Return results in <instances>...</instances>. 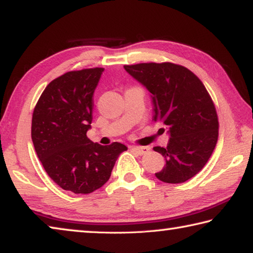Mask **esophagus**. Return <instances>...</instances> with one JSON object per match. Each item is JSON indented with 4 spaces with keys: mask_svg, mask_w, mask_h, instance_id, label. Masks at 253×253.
<instances>
[{
    "mask_svg": "<svg viewBox=\"0 0 253 253\" xmlns=\"http://www.w3.org/2000/svg\"><path fill=\"white\" fill-rule=\"evenodd\" d=\"M131 149L138 153L139 155H144V154H146L149 151V148L146 146H131Z\"/></svg>",
    "mask_w": 253,
    "mask_h": 253,
    "instance_id": "obj_1",
    "label": "esophagus"
}]
</instances>
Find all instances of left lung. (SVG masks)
Here are the masks:
<instances>
[{
  "mask_svg": "<svg viewBox=\"0 0 253 253\" xmlns=\"http://www.w3.org/2000/svg\"><path fill=\"white\" fill-rule=\"evenodd\" d=\"M124 68L151 92L153 121L168 128V146L154 147L166 161L155 176L165 183L186 182L207 164L219 136L216 110L208 90L193 72L175 63Z\"/></svg>",
  "mask_w": 253,
  "mask_h": 253,
  "instance_id": "1",
  "label": "left lung"
}]
</instances>
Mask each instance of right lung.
<instances>
[{
  "label": "right lung",
  "instance_id": "1",
  "mask_svg": "<svg viewBox=\"0 0 253 253\" xmlns=\"http://www.w3.org/2000/svg\"><path fill=\"white\" fill-rule=\"evenodd\" d=\"M102 72L104 68H92L58 77L33 110L31 137L37 155L51 179L75 194H89L104 185L127 149L117 142L102 146L87 137Z\"/></svg>",
  "mask_w": 253,
  "mask_h": 253
}]
</instances>
